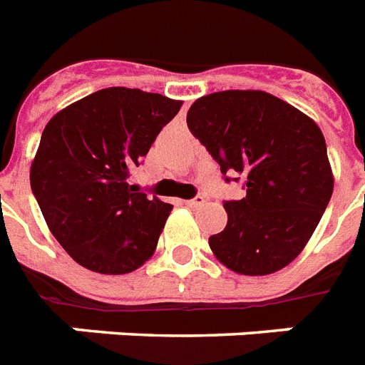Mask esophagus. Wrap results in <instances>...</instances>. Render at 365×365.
Instances as JSON below:
<instances>
[{"label":"esophagus","mask_w":365,"mask_h":365,"mask_svg":"<svg viewBox=\"0 0 365 365\" xmlns=\"http://www.w3.org/2000/svg\"><path fill=\"white\" fill-rule=\"evenodd\" d=\"M185 205H187L189 208H197V206H202V205H205V197L197 195V197H193V199L185 200Z\"/></svg>","instance_id":"1"}]
</instances>
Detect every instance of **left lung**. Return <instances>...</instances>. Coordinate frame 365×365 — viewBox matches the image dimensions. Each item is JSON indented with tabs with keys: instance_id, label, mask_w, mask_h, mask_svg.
Instances as JSON below:
<instances>
[{
	"instance_id": "8db88e82",
	"label": "left lung",
	"mask_w": 365,
	"mask_h": 365,
	"mask_svg": "<svg viewBox=\"0 0 365 365\" xmlns=\"http://www.w3.org/2000/svg\"><path fill=\"white\" fill-rule=\"evenodd\" d=\"M187 126L225 182L246 191L223 202L229 220L208 240L212 252L240 274L280 271L305 248L334 193L318 125L269 93L223 91L197 100Z\"/></svg>"
}]
</instances>
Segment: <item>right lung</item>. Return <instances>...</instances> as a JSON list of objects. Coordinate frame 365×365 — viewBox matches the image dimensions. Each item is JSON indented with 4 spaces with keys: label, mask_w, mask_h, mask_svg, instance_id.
Here are the masks:
<instances>
[{
    "label": "right lung",
    "mask_w": 365,
    "mask_h": 365,
    "mask_svg": "<svg viewBox=\"0 0 365 365\" xmlns=\"http://www.w3.org/2000/svg\"><path fill=\"white\" fill-rule=\"evenodd\" d=\"M182 102L138 88L88 94L51 119L31 165V193L54 239L83 265L125 274L157 248L172 205L128 185Z\"/></svg>",
    "instance_id": "1"
}]
</instances>
